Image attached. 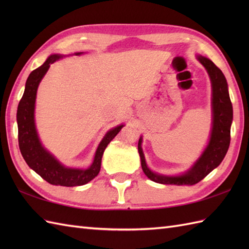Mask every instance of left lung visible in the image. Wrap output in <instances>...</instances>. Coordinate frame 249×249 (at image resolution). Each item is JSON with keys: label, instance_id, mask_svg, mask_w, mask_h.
<instances>
[{"label": "left lung", "instance_id": "left-lung-1", "mask_svg": "<svg viewBox=\"0 0 249 249\" xmlns=\"http://www.w3.org/2000/svg\"><path fill=\"white\" fill-rule=\"evenodd\" d=\"M197 59L208 71L211 86H212V129H211L208 145L186 172L178 176H166V174L152 171L147 167L141 147V136L138 142V152L142 170L151 181L155 183L171 185L197 184L220 165L228 152L230 145V129L232 120H233V109H232L229 96L228 83L223 71L212 61L202 55H197Z\"/></svg>", "mask_w": 249, "mask_h": 249}]
</instances>
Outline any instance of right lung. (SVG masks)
Here are the masks:
<instances>
[{
    "label": "right lung",
    "mask_w": 249,
    "mask_h": 249,
    "mask_svg": "<svg viewBox=\"0 0 249 249\" xmlns=\"http://www.w3.org/2000/svg\"><path fill=\"white\" fill-rule=\"evenodd\" d=\"M83 52H76V55H80ZM65 55L51 54L45 63L30 73L26 79L23 96L21 98L17 110L18 124V141L20 152L25 162L45 181L52 185L59 186H80L89 183L97 177L100 171L102 158L104 151L114 137L123 128V124L115 126L108 130L104 136L103 140L98 144L93 158L91 166L82 168H72L63 165L56 160L53 154L45 149L41 144L38 133L35 124V102L37 89H38L41 79L48 71L51 64L63 59Z\"/></svg>",
    "instance_id": "1"
}]
</instances>
